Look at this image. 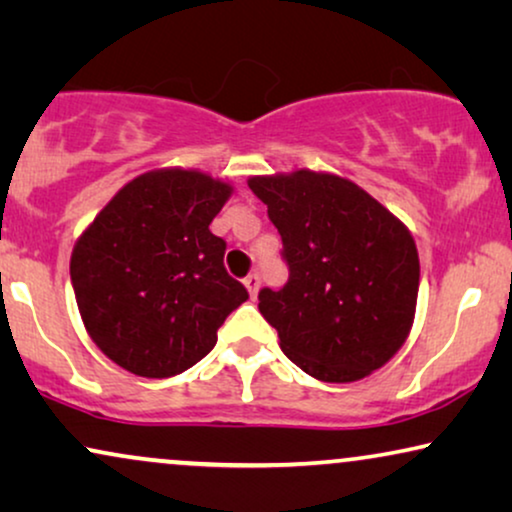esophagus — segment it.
Segmentation results:
<instances>
[{
  "label": "esophagus",
  "mask_w": 512,
  "mask_h": 512,
  "mask_svg": "<svg viewBox=\"0 0 512 512\" xmlns=\"http://www.w3.org/2000/svg\"><path fill=\"white\" fill-rule=\"evenodd\" d=\"M243 283H245V288H248L250 297L255 299L257 297V290H260V274H250Z\"/></svg>",
  "instance_id": "esophagus-1"
}]
</instances>
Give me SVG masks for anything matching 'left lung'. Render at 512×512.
I'll use <instances>...</instances> for the list:
<instances>
[{"mask_svg":"<svg viewBox=\"0 0 512 512\" xmlns=\"http://www.w3.org/2000/svg\"><path fill=\"white\" fill-rule=\"evenodd\" d=\"M252 194L283 238L290 278L260 290V313L299 370L349 384L410 337L419 252L410 229L356 182L299 168L255 175Z\"/></svg>","mask_w":512,"mask_h":512,"instance_id":"8db88e82","label":"left lung"}]
</instances>
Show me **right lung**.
<instances>
[{
    "instance_id": "obj_1",
    "label": "right lung",
    "mask_w": 512,
    "mask_h": 512,
    "mask_svg": "<svg viewBox=\"0 0 512 512\" xmlns=\"http://www.w3.org/2000/svg\"><path fill=\"white\" fill-rule=\"evenodd\" d=\"M234 187L194 168L133 177L77 238L74 297L88 337L124 370L166 379L208 356L248 290L210 222Z\"/></svg>"
}]
</instances>
